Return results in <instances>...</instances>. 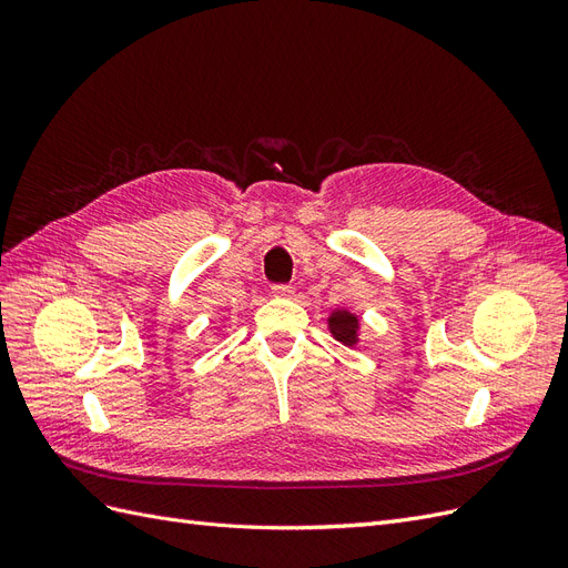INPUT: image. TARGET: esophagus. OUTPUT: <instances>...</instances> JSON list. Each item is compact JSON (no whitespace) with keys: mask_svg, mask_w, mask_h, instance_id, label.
<instances>
[{"mask_svg":"<svg viewBox=\"0 0 568 568\" xmlns=\"http://www.w3.org/2000/svg\"><path fill=\"white\" fill-rule=\"evenodd\" d=\"M272 296H277V298H291V296H294V286H288V284L272 286Z\"/></svg>","mask_w":568,"mask_h":568,"instance_id":"1","label":"esophagus"}]
</instances>
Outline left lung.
Segmentation results:
<instances>
[{
    "mask_svg": "<svg viewBox=\"0 0 568 568\" xmlns=\"http://www.w3.org/2000/svg\"><path fill=\"white\" fill-rule=\"evenodd\" d=\"M326 324H329V332L336 341H341L343 346L355 348L359 341V317L346 307H336L332 315L326 317Z\"/></svg>",
    "mask_w": 568,
    "mask_h": 568,
    "instance_id": "1",
    "label": "left lung"
}]
</instances>
